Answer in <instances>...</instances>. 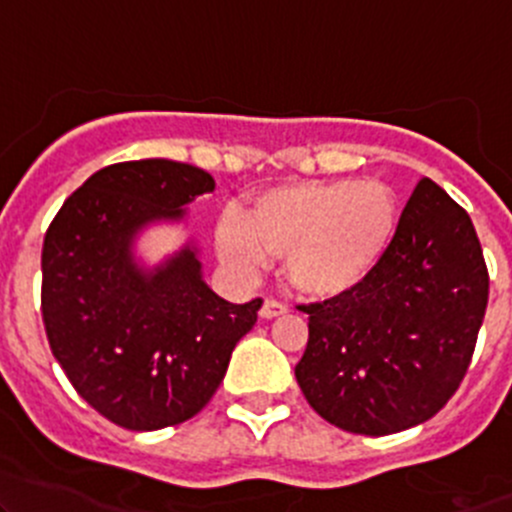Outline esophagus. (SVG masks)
Instances as JSON below:
<instances>
[{
	"mask_svg": "<svg viewBox=\"0 0 512 512\" xmlns=\"http://www.w3.org/2000/svg\"><path fill=\"white\" fill-rule=\"evenodd\" d=\"M287 314V304L277 302V299H265V304L260 307V317L262 319H275Z\"/></svg>",
	"mask_w": 512,
	"mask_h": 512,
	"instance_id": "esophagus-1",
	"label": "esophagus"
}]
</instances>
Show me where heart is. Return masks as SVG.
<instances>
[{"label":"heart","mask_w":512,"mask_h":512,"mask_svg":"<svg viewBox=\"0 0 512 512\" xmlns=\"http://www.w3.org/2000/svg\"><path fill=\"white\" fill-rule=\"evenodd\" d=\"M396 232V200L376 180H299L260 190L245 215L215 227L218 257L240 280H255L270 255L307 297L352 292L374 272Z\"/></svg>","instance_id":"b5f03b06"}]
</instances>
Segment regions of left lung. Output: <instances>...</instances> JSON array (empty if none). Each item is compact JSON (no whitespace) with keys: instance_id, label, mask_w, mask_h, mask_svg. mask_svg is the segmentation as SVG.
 Listing matches in <instances>:
<instances>
[{"instance_id":"1","label":"left lung","mask_w":512,"mask_h":512,"mask_svg":"<svg viewBox=\"0 0 512 512\" xmlns=\"http://www.w3.org/2000/svg\"><path fill=\"white\" fill-rule=\"evenodd\" d=\"M485 304L476 227L423 178L374 272L342 297L299 307L309 314L299 389L342 431L389 436L418 426L461 384Z\"/></svg>"}]
</instances>
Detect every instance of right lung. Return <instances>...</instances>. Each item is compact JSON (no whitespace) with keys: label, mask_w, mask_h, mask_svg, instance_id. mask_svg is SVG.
<instances>
[{"label":"right lung","mask_w":512,"mask_h":512,"mask_svg":"<svg viewBox=\"0 0 512 512\" xmlns=\"http://www.w3.org/2000/svg\"><path fill=\"white\" fill-rule=\"evenodd\" d=\"M213 175L178 160H128L91 175L56 213L41 250V317L81 399L128 431L193 418L213 399L262 299L230 304L203 280L190 237L158 265L148 227L178 225Z\"/></svg>","instance_id":"1"}]
</instances>
